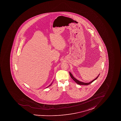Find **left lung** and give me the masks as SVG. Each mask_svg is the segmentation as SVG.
<instances>
[{
	"mask_svg": "<svg viewBox=\"0 0 121 121\" xmlns=\"http://www.w3.org/2000/svg\"><path fill=\"white\" fill-rule=\"evenodd\" d=\"M69 74L71 76V78H72V79H73V80H74V81L75 82L77 83V84H79V85H88L89 84H91L92 82H93L94 81L96 80V79L98 78V77L99 76V75L97 77V78H96L95 79H94L93 80H92L90 82L88 83H85V82H82L80 81L79 80H77L76 78H74V77H73V75H72V74L69 72Z\"/></svg>",
	"mask_w": 121,
	"mask_h": 121,
	"instance_id": "obj_1",
	"label": "left lung"
}]
</instances>
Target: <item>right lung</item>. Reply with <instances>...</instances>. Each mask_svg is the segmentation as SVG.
<instances>
[{
  "label": "right lung",
  "mask_w": 121,
  "mask_h": 121,
  "mask_svg": "<svg viewBox=\"0 0 121 121\" xmlns=\"http://www.w3.org/2000/svg\"><path fill=\"white\" fill-rule=\"evenodd\" d=\"M52 84H50V85H49V86H48V87H49V86H51V85H52ZM47 87H46V88H47Z\"/></svg>",
  "instance_id": "obj_1"
}]
</instances>
